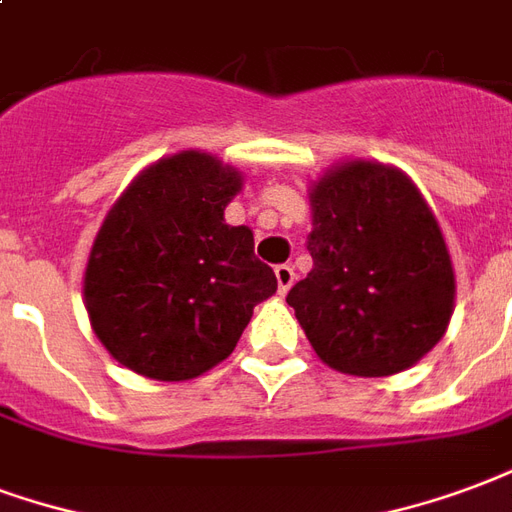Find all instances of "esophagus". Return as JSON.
<instances>
[{"label": "esophagus", "instance_id": "esophagus-1", "mask_svg": "<svg viewBox=\"0 0 512 512\" xmlns=\"http://www.w3.org/2000/svg\"><path fill=\"white\" fill-rule=\"evenodd\" d=\"M275 278H278V289H281V294H286L294 286L297 272H294L292 264H278V267H275Z\"/></svg>", "mask_w": 512, "mask_h": 512}]
</instances>
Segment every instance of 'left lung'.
Wrapping results in <instances>:
<instances>
[{"instance_id":"left-lung-1","label":"left lung","mask_w":512,"mask_h":512,"mask_svg":"<svg viewBox=\"0 0 512 512\" xmlns=\"http://www.w3.org/2000/svg\"><path fill=\"white\" fill-rule=\"evenodd\" d=\"M313 270L286 302L313 352L349 376H393L442 341L455 302L453 261L412 179L349 160L311 188Z\"/></svg>"}]
</instances>
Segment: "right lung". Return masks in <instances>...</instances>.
Wrapping results in <instances>:
<instances>
[{"instance_id":"obj_1","label":"right lung","mask_w":512,"mask_h":512,"mask_svg":"<svg viewBox=\"0 0 512 512\" xmlns=\"http://www.w3.org/2000/svg\"><path fill=\"white\" fill-rule=\"evenodd\" d=\"M242 174L185 149L141 171L108 210L89 251L84 305L108 354L160 382L223 363L253 308L278 289L253 231L223 210Z\"/></svg>"}]
</instances>
